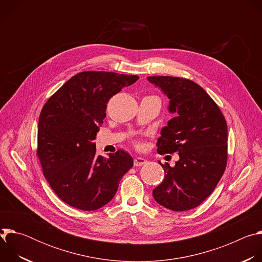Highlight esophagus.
Here are the masks:
<instances>
[{"label": "esophagus", "instance_id": "esophagus-1", "mask_svg": "<svg viewBox=\"0 0 262 262\" xmlns=\"http://www.w3.org/2000/svg\"><path fill=\"white\" fill-rule=\"evenodd\" d=\"M146 163H147V161H146L145 159H143V158H136V159L134 160V166H135V167L142 166V165H144V164H146Z\"/></svg>", "mask_w": 262, "mask_h": 262}]
</instances>
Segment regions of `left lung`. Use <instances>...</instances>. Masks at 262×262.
Returning a JSON list of instances; mask_svg holds the SVG:
<instances>
[{
  "label": "left lung",
  "mask_w": 262,
  "mask_h": 262,
  "mask_svg": "<svg viewBox=\"0 0 262 262\" xmlns=\"http://www.w3.org/2000/svg\"><path fill=\"white\" fill-rule=\"evenodd\" d=\"M170 99L175 117L161 130L158 152H178L171 167L161 164L165 178L154 190L162 206L184 211L200 205L214 190L227 164V123L221 110L205 90L191 80L148 77Z\"/></svg>",
  "instance_id": "obj_1"
}]
</instances>
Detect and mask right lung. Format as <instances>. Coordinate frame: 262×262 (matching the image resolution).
Returning a JSON list of instances; mask_svg holds the SVG:
<instances>
[{
  "instance_id": "right-lung-1",
  "label": "right lung",
  "mask_w": 262,
  "mask_h": 262,
  "mask_svg": "<svg viewBox=\"0 0 262 262\" xmlns=\"http://www.w3.org/2000/svg\"><path fill=\"white\" fill-rule=\"evenodd\" d=\"M137 76L83 71L69 79L43 105L38 121L39 158L57 196L82 210H96L115 196L120 179L133 167L124 150L105 159L93 143L105 118L106 103Z\"/></svg>"
}]
</instances>
